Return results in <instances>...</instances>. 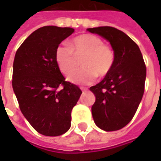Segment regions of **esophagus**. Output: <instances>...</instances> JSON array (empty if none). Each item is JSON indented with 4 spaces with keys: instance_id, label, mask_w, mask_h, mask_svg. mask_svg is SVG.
Returning a JSON list of instances; mask_svg holds the SVG:
<instances>
[{
    "instance_id": "obj_1",
    "label": "esophagus",
    "mask_w": 161,
    "mask_h": 161,
    "mask_svg": "<svg viewBox=\"0 0 161 161\" xmlns=\"http://www.w3.org/2000/svg\"><path fill=\"white\" fill-rule=\"evenodd\" d=\"M80 90H82L83 92H84V91H87V90H87V89H84V88H80Z\"/></svg>"
}]
</instances>
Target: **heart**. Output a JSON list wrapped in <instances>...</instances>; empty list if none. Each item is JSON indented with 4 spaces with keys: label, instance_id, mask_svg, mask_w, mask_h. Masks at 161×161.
Listing matches in <instances>:
<instances>
[{
    "label": "heart",
    "instance_id": "1",
    "mask_svg": "<svg viewBox=\"0 0 161 161\" xmlns=\"http://www.w3.org/2000/svg\"><path fill=\"white\" fill-rule=\"evenodd\" d=\"M80 69L73 71L68 80L75 84H90L96 75L105 76L111 71L114 61L113 49L101 38L90 34L74 37L70 45L61 44L55 49L54 58L59 70L70 74L76 65V57L81 56Z\"/></svg>",
    "mask_w": 161,
    "mask_h": 161
}]
</instances>
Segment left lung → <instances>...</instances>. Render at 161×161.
<instances>
[{
	"instance_id": "left-lung-1",
	"label": "left lung",
	"mask_w": 161,
	"mask_h": 161,
	"mask_svg": "<svg viewBox=\"0 0 161 161\" xmlns=\"http://www.w3.org/2000/svg\"><path fill=\"white\" fill-rule=\"evenodd\" d=\"M87 30L108 40L114 53L111 71L99 83L90 88L96 97L92 116L100 129L117 131L133 119L142 98L145 64L139 47L123 31L112 27Z\"/></svg>"
}]
</instances>
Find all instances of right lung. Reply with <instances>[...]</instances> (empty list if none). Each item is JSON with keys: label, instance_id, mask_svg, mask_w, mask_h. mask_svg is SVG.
<instances>
[{"label": "right lung", "instance_id": "obj_1", "mask_svg": "<svg viewBox=\"0 0 161 161\" xmlns=\"http://www.w3.org/2000/svg\"><path fill=\"white\" fill-rule=\"evenodd\" d=\"M73 32L71 28L43 27L16 52L13 91L25 118L46 136H59L70 129L71 110L82 93L78 86L65 81L54 58L56 47Z\"/></svg>", "mask_w": 161, "mask_h": 161}]
</instances>
